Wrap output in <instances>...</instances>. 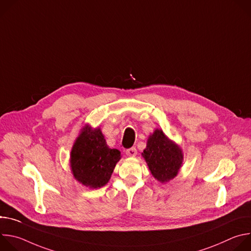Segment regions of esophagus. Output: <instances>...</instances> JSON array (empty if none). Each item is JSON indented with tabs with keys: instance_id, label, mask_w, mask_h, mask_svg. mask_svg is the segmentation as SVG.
Masks as SVG:
<instances>
[{
	"instance_id": "34e87169",
	"label": "esophagus",
	"mask_w": 251,
	"mask_h": 251,
	"mask_svg": "<svg viewBox=\"0 0 251 251\" xmlns=\"http://www.w3.org/2000/svg\"><path fill=\"white\" fill-rule=\"evenodd\" d=\"M126 155L129 157H135L137 155V150L135 147H132L130 149L126 150Z\"/></svg>"
}]
</instances>
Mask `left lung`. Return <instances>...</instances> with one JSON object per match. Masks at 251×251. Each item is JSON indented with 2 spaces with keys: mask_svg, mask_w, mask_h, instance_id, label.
Wrapping results in <instances>:
<instances>
[{
  "mask_svg": "<svg viewBox=\"0 0 251 251\" xmlns=\"http://www.w3.org/2000/svg\"><path fill=\"white\" fill-rule=\"evenodd\" d=\"M153 176L160 183H167L180 171L184 156L182 149L170 140L161 129H156L147 141L142 153Z\"/></svg>",
  "mask_w": 251,
  "mask_h": 251,
  "instance_id": "1",
  "label": "left lung"
}]
</instances>
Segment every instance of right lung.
<instances>
[{
    "label": "right lung",
    "mask_w": 251,
    "mask_h": 251,
    "mask_svg": "<svg viewBox=\"0 0 251 251\" xmlns=\"http://www.w3.org/2000/svg\"><path fill=\"white\" fill-rule=\"evenodd\" d=\"M121 153L106 144L99 128L85 125L70 153V168L75 180L90 189H98L109 182Z\"/></svg>",
    "instance_id": "add662e5"
}]
</instances>
